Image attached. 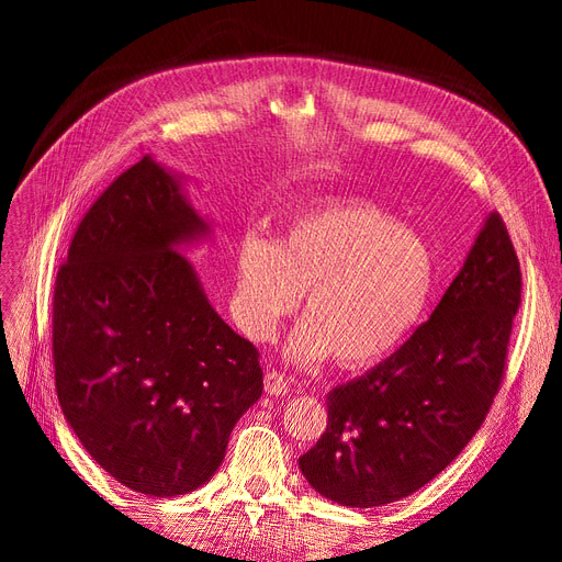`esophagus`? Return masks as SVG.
I'll use <instances>...</instances> for the list:
<instances>
[{"label":"esophagus","instance_id":"34e87169","mask_svg":"<svg viewBox=\"0 0 562 562\" xmlns=\"http://www.w3.org/2000/svg\"><path fill=\"white\" fill-rule=\"evenodd\" d=\"M265 391L269 396H285L288 391H291V382H288L283 372L267 370L265 372Z\"/></svg>","mask_w":562,"mask_h":562}]
</instances>
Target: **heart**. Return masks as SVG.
I'll return each mask as SVG.
<instances>
[{
  "label": "heart",
  "mask_w": 562,
  "mask_h": 562,
  "mask_svg": "<svg viewBox=\"0 0 562 562\" xmlns=\"http://www.w3.org/2000/svg\"><path fill=\"white\" fill-rule=\"evenodd\" d=\"M434 252L368 201L335 203L293 220L279 246L248 234L236 252L234 314L267 342L304 295L288 353L342 368L382 361L413 333L434 288Z\"/></svg>",
  "instance_id": "heart-1"
}]
</instances>
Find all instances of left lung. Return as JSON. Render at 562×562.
Returning a JSON list of instances; mask_svg holds the SVG:
<instances>
[{"mask_svg": "<svg viewBox=\"0 0 562 562\" xmlns=\"http://www.w3.org/2000/svg\"><path fill=\"white\" fill-rule=\"evenodd\" d=\"M520 293L518 255L492 213L429 321L380 366L328 394V427L300 457L318 495L370 508L436 479L497 396Z\"/></svg>", "mask_w": 562, "mask_h": 562, "instance_id": "1", "label": "left lung"}]
</instances>
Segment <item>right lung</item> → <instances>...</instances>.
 <instances>
[{
    "instance_id": "1",
    "label": "right lung",
    "mask_w": 562,
    "mask_h": 562,
    "mask_svg": "<svg viewBox=\"0 0 562 562\" xmlns=\"http://www.w3.org/2000/svg\"><path fill=\"white\" fill-rule=\"evenodd\" d=\"M206 232L180 182L143 157L81 217L56 274L63 415L112 479L149 497L209 483L262 394L260 351L176 250Z\"/></svg>"
}]
</instances>
